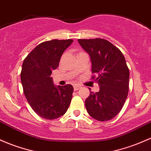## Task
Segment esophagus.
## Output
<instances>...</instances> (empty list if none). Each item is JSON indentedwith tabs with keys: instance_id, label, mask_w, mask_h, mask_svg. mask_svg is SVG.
<instances>
[{
	"instance_id": "1",
	"label": "esophagus",
	"mask_w": 151,
	"mask_h": 151,
	"mask_svg": "<svg viewBox=\"0 0 151 151\" xmlns=\"http://www.w3.org/2000/svg\"><path fill=\"white\" fill-rule=\"evenodd\" d=\"M80 88H81V85H79V84H75V85L74 86V91L78 90V89H79Z\"/></svg>"
}]
</instances>
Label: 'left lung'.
<instances>
[{
  "mask_svg": "<svg viewBox=\"0 0 151 151\" xmlns=\"http://www.w3.org/2000/svg\"><path fill=\"white\" fill-rule=\"evenodd\" d=\"M92 62V79L100 86L98 92L90 91L85 100L87 112L99 121H107L120 112L129 89V69L122 53L103 39H78Z\"/></svg>",
  "mask_w": 151,
  "mask_h": 151,
  "instance_id": "obj_1",
  "label": "left lung"
}]
</instances>
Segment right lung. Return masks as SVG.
I'll use <instances>...</instances> for the list:
<instances>
[{
  "label": "right lung",
  "mask_w": 151,
  "mask_h": 151,
  "mask_svg": "<svg viewBox=\"0 0 151 151\" xmlns=\"http://www.w3.org/2000/svg\"><path fill=\"white\" fill-rule=\"evenodd\" d=\"M72 42V39L44 41L36 46L23 62L21 80L25 97L34 112L46 120L64 115L70 105L73 87L55 86L51 74Z\"/></svg>",
  "instance_id": "right-lung-1"
}]
</instances>
